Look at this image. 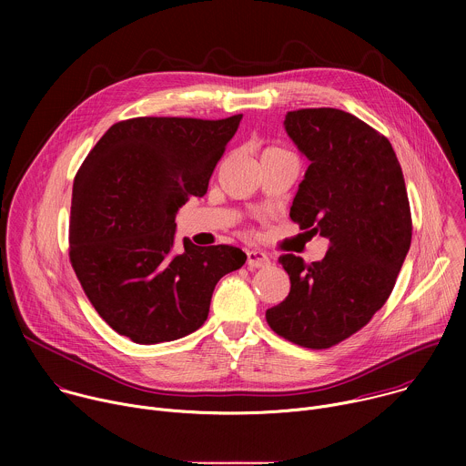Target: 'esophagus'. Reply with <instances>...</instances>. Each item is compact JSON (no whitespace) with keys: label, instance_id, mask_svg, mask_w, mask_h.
<instances>
[{"label":"esophagus","instance_id":"34e87169","mask_svg":"<svg viewBox=\"0 0 466 466\" xmlns=\"http://www.w3.org/2000/svg\"><path fill=\"white\" fill-rule=\"evenodd\" d=\"M247 265L250 269H261V268H269L271 259L261 250H247Z\"/></svg>","mask_w":466,"mask_h":466}]
</instances>
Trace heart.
<instances>
[{
	"label": "heart",
	"mask_w": 466,
	"mask_h": 466,
	"mask_svg": "<svg viewBox=\"0 0 466 466\" xmlns=\"http://www.w3.org/2000/svg\"><path fill=\"white\" fill-rule=\"evenodd\" d=\"M269 151H284V149H279V147H268L263 153H269Z\"/></svg>",
	"instance_id": "obj_1"
}]
</instances>
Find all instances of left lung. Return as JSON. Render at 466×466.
<instances>
[{
    "mask_svg": "<svg viewBox=\"0 0 466 466\" xmlns=\"http://www.w3.org/2000/svg\"><path fill=\"white\" fill-rule=\"evenodd\" d=\"M284 125L311 162L289 218L329 247L320 261L279 258L291 291L265 319L280 338L322 350L356 334L387 302L411 245L410 198L390 142L360 117L300 108Z\"/></svg>",
    "mask_w": 466,
    "mask_h": 466,
    "instance_id": "obj_1",
    "label": "left lung"
}]
</instances>
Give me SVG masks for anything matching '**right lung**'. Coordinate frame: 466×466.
I'll return each mask as SVG.
<instances>
[{
  "mask_svg": "<svg viewBox=\"0 0 466 466\" xmlns=\"http://www.w3.org/2000/svg\"><path fill=\"white\" fill-rule=\"evenodd\" d=\"M241 114L225 119L132 117L114 123L74 180L70 261L96 311L138 345L201 328L216 284L247 254L175 247V218L203 197Z\"/></svg>",
  "mask_w": 466,
  "mask_h": 466,
  "instance_id": "right-lung-1",
  "label": "right lung"
}]
</instances>
